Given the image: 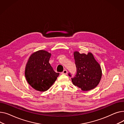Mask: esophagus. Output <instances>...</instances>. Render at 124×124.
I'll return each mask as SVG.
<instances>
[{
	"mask_svg": "<svg viewBox=\"0 0 124 124\" xmlns=\"http://www.w3.org/2000/svg\"><path fill=\"white\" fill-rule=\"evenodd\" d=\"M62 74L64 75H67L68 74V70H64L62 72Z\"/></svg>",
	"mask_w": 124,
	"mask_h": 124,
	"instance_id": "obj_1",
	"label": "esophagus"
}]
</instances>
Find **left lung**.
I'll use <instances>...</instances> for the list:
<instances>
[{"mask_svg":"<svg viewBox=\"0 0 124 124\" xmlns=\"http://www.w3.org/2000/svg\"><path fill=\"white\" fill-rule=\"evenodd\" d=\"M74 55L77 73L71 78L72 83L83 91L94 89L100 82L102 76L100 64L90 52L86 54L76 51ZM69 76H70V74Z\"/></svg>","mask_w":124,"mask_h":124,"instance_id":"obj_1","label":"left lung"}]
</instances>
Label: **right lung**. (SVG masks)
<instances>
[{"instance_id":"obj_1","label":"right lung","mask_w":124,"mask_h":124,"mask_svg":"<svg viewBox=\"0 0 124 124\" xmlns=\"http://www.w3.org/2000/svg\"><path fill=\"white\" fill-rule=\"evenodd\" d=\"M51 54L45 50L33 53L29 57L25 69V77L34 90L45 92L49 89L59 73L55 72L49 63Z\"/></svg>"}]
</instances>
